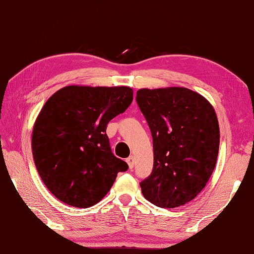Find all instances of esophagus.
Instances as JSON below:
<instances>
[{
	"label": "esophagus",
	"mask_w": 254,
	"mask_h": 254,
	"mask_svg": "<svg viewBox=\"0 0 254 254\" xmlns=\"http://www.w3.org/2000/svg\"><path fill=\"white\" fill-rule=\"evenodd\" d=\"M126 162L128 163V166H129V169H132L134 168V163H135V158L130 155L129 158L126 159Z\"/></svg>",
	"instance_id": "1"
}]
</instances>
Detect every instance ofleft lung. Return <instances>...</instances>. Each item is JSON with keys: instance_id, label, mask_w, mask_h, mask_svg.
I'll return each mask as SVG.
<instances>
[{"instance_id": "8db88e82", "label": "left lung", "mask_w": 254, "mask_h": 254, "mask_svg": "<svg viewBox=\"0 0 254 254\" xmlns=\"http://www.w3.org/2000/svg\"><path fill=\"white\" fill-rule=\"evenodd\" d=\"M136 102L153 139V169L139 183L144 197L160 208L184 205L203 190L216 166V112L185 87L139 89Z\"/></svg>"}]
</instances>
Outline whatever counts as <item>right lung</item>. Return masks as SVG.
<instances>
[{"instance_id": "add662e5", "label": "right lung", "mask_w": 254, "mask_h": 254, "mask_svg": "<svg viewBox=\"0 0 254 254\" xmlns=\"http://www.w3.org/2000/svg\"><path fill=\"white\" fill-rule=\"evenodd\" d=\"M126 86H67L46 101L34 125L32 149L43 183L57 198L89 208L128 165L112 153L107 126L129 107Z\"/></svg>"}]
</instances>
